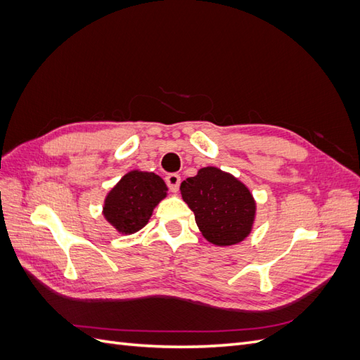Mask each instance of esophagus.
<instances>
[{
	"label": "esophagus",
	"instance_id": "1",
	"mask_svg": "<svg viewBox=\"0 0 360 360\" xmlns=\"http://www.w3.org/2000/svg\"><path fill=\"white\" fill-rule=\"evenodd\" d=\"M167 184L169 186V189L172 191V192H179V188H180V181H181V179H180V176L177 172H172V174H168L167 176Z\"/></svg>",
	"mask_w": 360,
	"mask_h": 360
}]
</instances>
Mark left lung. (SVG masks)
I'll return each mask as SVG.
<instances>
[{"instance_id": "8db88e82", "label": "left lung", "mask_w": 360, "mask_h": 360, "mask_svg": "<svg viewBox=\"0 0 360 360\" xmlns=\"http://www.w3.org/2000/svg\"><path fill=\"white\" fill-rule=\"evenodd\" d=\"M180 192L201 234L212 245L233 246L252 233L257 202L246 184L233 174L204 167L181 183Z\"/></svg>"}]
</instances>
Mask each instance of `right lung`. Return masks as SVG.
<instances>
[{
  "instance_id": "obj_1",
  "label": "right lung",
  "mask_w": 360,
  "mask_h": 360,
  "mask_svg": "<svg viewBox=\"0 0 360 360\" xmlns=\"http://www.w3.org/2000/svg\"><path fill=\"white\" fill-rule=\"evenodd\" d=\"M168 197L167 183L155 172L132 169L106 193L102 213L120 234H135L144 228L156 205Z\"/></svg>"
}]
</instances>
